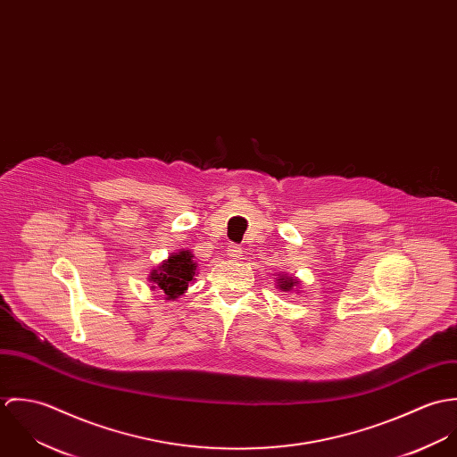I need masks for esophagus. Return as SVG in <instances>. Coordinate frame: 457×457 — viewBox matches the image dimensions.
Listing matches in <instances>:
<instances>
[{
    "label": "esophagus",
    "instance_id": "1",
    "mask_svg": "<svg viewBox=\"0 0 457 457\" xmlns=\"http://www.w3.org/2000/svg\"><path fill=\"white\" fill-rule=\"evenodd\" d=\"M227 255H228L230 259H239V257H241V248H239L237 245H230V246L227 248Z\"/></svg>",
    "mask_w": 457,
    "mask_h": 457
}]
</instances>
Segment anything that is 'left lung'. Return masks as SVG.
<instances>
[{
    "mask_svg": "<svg viewBox=\"0 0 457 457\" xmlns=\"http://www.w3.org/2000/svg\"><path fill=\"white\" fill-rule=\"evenodd\" d=\"M278 281V287H279V290H283V292H290V290H294L297 285H299V281L295 279V278H292V276H287V274H283V276H279V279H276ZM295 292V290H294Z\"/></svg>",
    "mask_w": 457,
    "mask_h": 457,
    "instance_id": "1",
    "label": "left lung"
}]
</instances>
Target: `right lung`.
Returning <instances> with one entry per match:
<instances>
[{
    "label": "right lung",
    "mask_w": 457,
    "mask_h": 457,
    "mask_svg": "<svg viewBox=\"0 0 457 457\" xmlns=\"http://www.w3.org/2000/svg\"><path fill=\"white\" fill-rule=\"evenodd\" d=\"M196 263L190 250L172 253L149 274L151 288H158L165 294L167 301H174L188 290L190 281L195 279Z\"/></svg>",
    "instance_id": "1"
}]
</instances>
